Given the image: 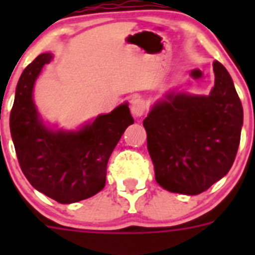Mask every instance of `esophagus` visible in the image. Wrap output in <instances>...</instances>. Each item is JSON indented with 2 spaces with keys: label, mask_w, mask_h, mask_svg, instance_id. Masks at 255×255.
<instances>
[{
  "label": "esophagus",
  "mask_w": 255,
  "mask_h": 255,
  "mask_svg": "<svg viewBox=\"0 0 255 255\" xmlns=\"http://www.w3.org/2000/svg\"><path fill=\"white\" fill-rule=\"evenodd\" d=\"M145 102H144L141 98H138V97H135L132 98L131 103H130V110H131V114L134 117H141L145 112Z\"/></svg>",
  "instance_id": "1"
}]
</instances>
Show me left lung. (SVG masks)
I'll list each match as a JSON object with an SVG mask.
<instances>
[{"mask_svg": "<svg viewBox=\"0 0 255 255\" xmlns=\"http://www.w3.org/2000/svg\"><path fill=\"white\" fill-rule=\"evenodd\" d=\"M208 96L168 91L144 119L155 181L171 193L197 195L230 171L243 128V106L229 71L213 62Z\"/></svg>", "mask_w": 255, "mask_h": 255, "instance_id": "left-lung-1", "label": "left lung"}]
</instances>
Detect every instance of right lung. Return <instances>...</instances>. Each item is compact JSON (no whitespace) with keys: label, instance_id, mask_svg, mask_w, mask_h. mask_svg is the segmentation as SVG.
<instances>
[{"label":"right lung","instance_id":"add662e5","mask_svg":"<svg viewBox=\"0 0 255 255\" xmlns=\"http://www.w3.org/2000/svg\"><path fill=\"white\" fill-rule=\"evenodd\" d=\"M52 58V53H42L22 71L10 114V131L20 167L31 186L58 203L70 204L105 188L108 158L134 119L125 102L78 130L44 124L33 91Z\"/></svg>","mask_w":255,"mask_h":255}]
</instances>
